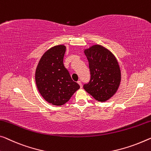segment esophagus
<instances>
[{
    "label": "esophagus",
    "instance_id": "34e87169",
    "mask_svg": "<svg viewBox=\"0 0 151 151\" xmlns=\"http://www.w3.org/2000/svg\"><path fill=\"white\" fill-rule=\"evenodd\" d=\"M78 84L80 86L81 88H82V82H81V81H80V80L78 81Z\"/></svg>",
    "mask_w": 151,
    "mask_h": 151
}]
</instances>
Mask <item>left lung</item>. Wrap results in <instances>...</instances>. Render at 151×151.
Masks as SVG:
<instances>
[{"mask_svg":"<svg viewBox=\"0 0 151 151\" xmlns=\"http://www.w3.org/2000/svg\"><path fill=\"white\" fill-rule=\"evenodd\" d=\"M89 63L90 80L83 89L99 102L110 99L121 82V70L114 55L99 45L84 50Z\"/></svg>","mask_w":151,"mask_h":151,"instance_id":"obj_1","label":"left lung"}]
</instances>
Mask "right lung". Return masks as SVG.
Instances as JSON below:
<instances>
[{
    "label": "right lung",
    "instance_id": "right-lung-1",
    "mask_svg": "<svg viewBox=\"0 0 151 151\" xmlns=\"http://www.w3.org/2000/svg\"><path fill=\"white\" fill-rule=\"evenodd\" d=\"M66 50L64 45L50 48L42 56L37 65L35 80L37 88L46 101L52 105H64L80 88L63 65Z\"/></svg>",
    "mask_w": 151,
    "mask_h": 151
}]
</instances>
